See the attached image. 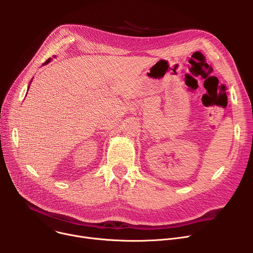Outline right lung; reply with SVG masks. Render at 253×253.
<instances>
[{
  "label": "right lung",
  "instance_id": "right-lung-1",
  "mask_svg": "<svg viewBox=\"0 0 253 253\" xmlns=\"http://www.w3.org/2000/svg\"><path fill=\"white\" fill-rule=\"evenodd\" d=\"M50 60H51V58H49V59H47V60H46V62H45V63H44V64H47V63H48V62H49V61H50ZM31 83H32V81H31Z\"/></svg>",
  "mask_w": 253,
  "mask_h": 253
}]
</instances>
